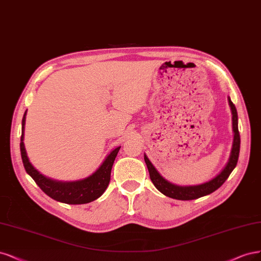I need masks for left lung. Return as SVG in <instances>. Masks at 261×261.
<instances>
[{
  "label": "left lung",
  "mask_w": 261,
  "mask_h": 261,
  "mask_svg": "<svg viewBox=\"0 0 261 261\" xmlns=\"http://www.w3.org/2000/svg\"><path fill=\"white\" fill-rule=\"evenodd\" d=\"M229 105L231 107V112H232V122H233L232 124H233V132H234L232 150H231V155H230L228 164L225 165L222 171L218 175H216L214 179H212L208 182H205L203 184H198V186H189V187L176 186V184H173L169 181H167L165 178H163L161 173L156 170V168L153 166V164L149 162L147 156L144 155V161L149 172V178L152 180L155 188L159 192H162L164 195L174 199H180V200L196 199L215 192L222 186L226 179L229 178V175L231 174L234 168L237 167V164L239 161V155H240V146H241V138H240V132H239V124H238V112L230 97H229Z\"/></svg>",
  "instance_id": "8db88e82"
}]
</instances>
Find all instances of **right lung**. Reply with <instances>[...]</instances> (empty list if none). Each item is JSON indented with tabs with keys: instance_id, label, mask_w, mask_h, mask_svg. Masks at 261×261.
<instances>
[{
	"instance_id": "right-lung-1",
	"label": "right lung",
	"mask_w": 261,
	"mask_h": 261,
	"mask_svg": "<svg viewBox=\"0 0 261 261\" xmlns=\"http://www.w3.org/2000/svg\"><path fill=\"white\" fill-rule=\"evenodd\" d=\"M27 113V112H26ZM26 113L23 115L21 122V138H20V154L24 169L27 173L35 180L39 188L51 198L65 204H87L93 201L103 194L111 181V172L115 162V158L118 154L120 146L116 147L109 154L98 169L87 178L78 181L63 182L52 180L47 176L40 173L29 162L23 144V130L26 122Z\"/></svg>"
}]
</instances>
